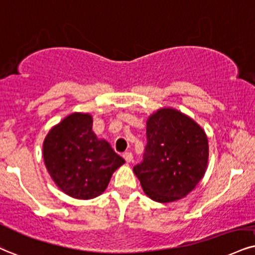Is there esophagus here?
<instances>
[{
  "instance_id": "34e87169",
  "label": "esophagus",
  "mask_w": 255,
  "mask_h": 255,
  "mask_svg": "<svg viewBox=\"0 0 255 255\" xmlns=\"http://www.w3.org/2000/svg\"><path fill=\"white\" fill-rule=\"evenodd\" d=\"M123 157H124V159L128 163L132 162V159H133V155L131 152H124V153H123Z\"/></svg>"
}]
</instances>
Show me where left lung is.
<instances>
[{"mask_svg": "<svg viewBox=\"0 0 255 255\" xmlns=\"http://www.w3.org/2000/svg\"><path fill=\"white\" fill-rule=\"evenodd\" d=\"M146 140L143 161L133 166L144 193L162 203L187 196L208 163L204 131L181 112L162 109L146 123Z\"/></svg>", "mask_w": 255, "mask_h": 255, "instance_id": "8db88e82", "label": "left lung"}]
</instances>
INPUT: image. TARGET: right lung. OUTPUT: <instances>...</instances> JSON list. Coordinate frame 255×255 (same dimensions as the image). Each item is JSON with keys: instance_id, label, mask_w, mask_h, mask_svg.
<instances>
[{"instance_id": "1", "label": "right lung", "mask_w": 255, "mask_h": 255, "mask_svg": "<svg viewBox=\"0 0 255 255\" xmlns=\"http://www.w3.org/2000/svg\"><path fill=\"white\" fill-rule=\"evenodd\" d=\"M43 158L56 185L80 200L102 194L113 171L125 162L106 140L97 138L87 113L70 115L49 131L43 142Z\"/></svg>"}]
</instances>
